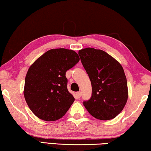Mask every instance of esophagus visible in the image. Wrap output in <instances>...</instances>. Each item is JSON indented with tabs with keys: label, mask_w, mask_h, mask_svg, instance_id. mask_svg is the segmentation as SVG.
I'll list each match as a JSON object with an SVG mask.
<instances>
[{
	"label": "esophagus",
	"mask_w": 151,
	"mask_h": 151,
	"mask_svg": "<svg viewBox=\"0 0 151 151\" xmlns=\"http://www.w3.org/2000/svg\"><path fill=\"white\" fill-rule=\"evenodd\" d=\"M76 97H77L78 99H80V97H81V92H76Z\"/></svg>",
	"instance_id": "esophagus-1"
}]
</instances>
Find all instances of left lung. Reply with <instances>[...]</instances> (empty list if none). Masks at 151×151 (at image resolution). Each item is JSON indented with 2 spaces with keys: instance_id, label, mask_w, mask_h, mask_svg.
Masks as SVG:
<instances>
[{
  "instance_id": "obj_1",
  "label": "left lung",
  "mask_w": 151,
  "mask_h": 151,
  "mask_svg": "<svg viewBox=\"0 0 151 151\" xmlns=\"http://www.w3.org/2000/svg\"><path fill=\"white\" fill-rule=\"evenodd\" d=\"M81 62L89 76L92 96L83 105L94 117L109 120L122 112L128 98L124 69L102 50L86 48L79 50Z\"/></svg>"
}]
</instances>
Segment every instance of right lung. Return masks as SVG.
Here are the masks:
<instances>
[{
	"label": "right lung",
	"mask_w": 151,
	"mask_h": 151,
	"mask_svg": "<svg viewBox=\"0 0 151 151\" xmlns=\"http://www.w3.org/2000/svg\"><path fill=\"white\" fill-rule=\"evenodd\" d=\"M79 61L80 57L73 50L57 48L48 50L30 66L24 94L36 117L56 121L69 110L75 99L68 90L65 73Z\"/></svg>",
	"instance_id": "right-lung-1"
}]
</instances>
